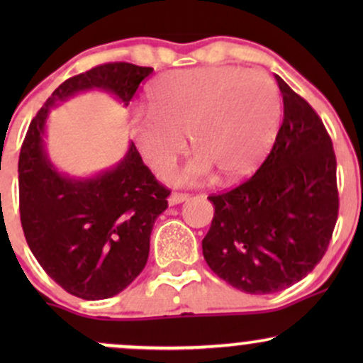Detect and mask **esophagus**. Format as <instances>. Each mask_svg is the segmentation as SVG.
<instances>
[{"mask_svg": "<svg viewBox=\"0 0 363 363\" xmlns=\"http://www.w3.org/2000/svg\"><path fill=\"white\" fill-rule=\"evenodd\" d=\"M189 199V194L186 193H174L169 196V205L170 206H176V205H181V203H184Z\"/></svg>", "mask_w": 363, "mask_h": 363, "instance_id": "1", "label": "esophagus"}]
</instances>
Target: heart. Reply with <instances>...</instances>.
Instances as JSON below:
<instances>
[{
    "mask_svg": "<svg viewBox=\"0 0 363 363\" xmlns=\"http://www.w3.org/2000/svg\"><path fill=\"white\" fill-rule=\"evenodd\" d=\"M150 112L129 121V135L157 176L191 148L198 157L176 177L198 182L213 169L225 182L256 172L272 150L281 116L280 91L262 72L208 66L162 74L148 94Z\"/></svg>",
    "mask_w": 363,
    "mask_h": 363,
    "instance_id": "heart-1",
    "label": "heart"
}]
</instances>
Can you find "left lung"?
Segmentation results:
<instances>
[{
  "mask_svg": "<svg viewBox=\"0 0 363 363\" xmlns=\"http://www.w3.org/2000/svg\"><path fill=\"white\" fill-rule=\"evenodd\" d=\"M283 123L257 172L215 206L203 256L222 280L245 294L289 289L326 252L336 218V157L323 121L281 80Z\"/></svg>",
  "mask_w": 363,
  "mask_h": 363,
  "instance_id": "obj_1",
  "label": "left lung"
}]
</instances>
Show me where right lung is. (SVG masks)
I'll list each match as a JSON object with an SVG mask.
<instances>
[{"label": "right lung", "mask_w": 363, "mask_h": 363, "mask_svg": "<svg viewBox=\"0 0 363 363\" xmlns=\"http://www.w3.org/2000/svg\"><path fill=\"white\" fill-rule=\"evenodd\" d=\"M152 72L107 62L68 78L32 119L20 150V220L28 247L57 285L85 301L114 297L143 272L153 223L170 191L158 184L133 141L111 169L89 177L61 172L45 145L49 112L90 90L128 107Z\"/></svg>", "instance_id": "obj_1"}]
</instances>
